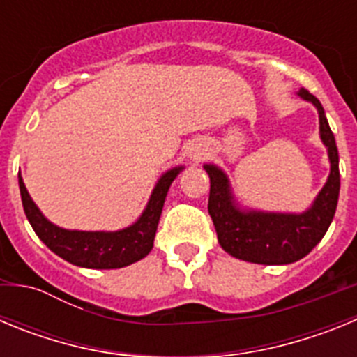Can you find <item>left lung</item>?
I'll return each instance as SVG.
<instances>
[{
    "label": "left lung",
    "mask_w": 357,
    "mask_h": 357,
    "mask_svg": "<svg viewBox=\"0 0 357 357\" xmlns=\"http://www.w3.org/2000/svg\"><path fill=\"white\" fill-rule=\"evenodd\" d=\"M298 96L313 103L320 119V139L326 144L331 172L313 204L302 213H270L245 209L236 202L227 173L216 164H204L211 178L209 214L223 250L236 259L255 264H289L317 247L333 222L340 195L338 148L326 110L309 91Z\"/></svg>",
    "instance_id": "left-lung-1"
}]
</instances>
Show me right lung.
<instances>
[{
	"instance_id": "add662e5",
	"label": "right lung",
	"mask_w": 357,
	"mask_h": 357,
	"mask_svg": "<svg viewBox=\"0 0 357 357\" xmlns=\"http://www.w3.org/2000/svg\"><path fill=\"white\" fill-rule=\"evenodd\" d=\"M182 169L184 166H175L164 172L151 191L150 200L141 216L132 225L119 230L62 229L40 213L36 202L31 200L21 175H19V191L31 229L36 230V234L50 250L75 266L112 270V268L137 263L150 254L168 189Z\"/></svg>"
}]
</instances>
